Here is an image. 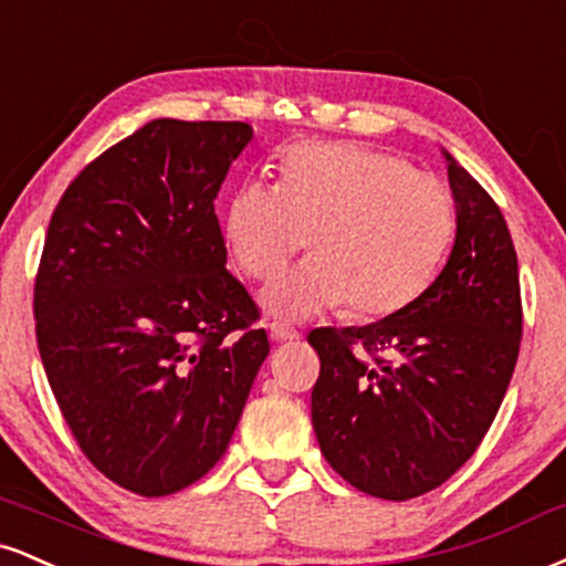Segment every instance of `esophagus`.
Returning a JSON list of instances; mask_svg holds the SVG:
<instances>
[{
  "mask_svg": "<svg viewBox=\"0 0 566 566\" xmlns=\"http://www.w3.org/2000/svg\"><path fill=\"white\" fill-rule=\"evenodd\" d=\"M269 329H271V337L279 339V343H290V339L301 337V332H297L295 326L287 324V322H274V324H269Z\"/></svg>",
  "mask_w": 566,
  "mask_h": 566,
  "instance_id": "obj_1",
  "label": "esophagus"
}]
</instances>
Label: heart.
<instances>
[{
    "instance_id": "1",
    "label": "heart",
    "mask_w": 566,
    "mask_h": 566,
    "mask_svg": "<svg viewBox=\"0 0 566 566\" xmlns=\"http://www.w3.org/2000/svg\"><path fill=\"white\" fill-rule=\"evenodd\" d=\"M453 237L440 179L353 142H303L282 181H244L229 197L223 240L248 276L271 279L305 244L316 255L261 292L271 316L305 322L350 303L387 316L430 284Z\"/></svg>"
}]
</instances>
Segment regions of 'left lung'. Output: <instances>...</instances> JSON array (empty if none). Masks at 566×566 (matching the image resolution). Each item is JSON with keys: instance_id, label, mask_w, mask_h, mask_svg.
Masks as SVG:
<instances>
[{"instance_id": "obj_1", "label": "left lung", "mask_w": 566, "mask_h": 566, "mask_svg": "<svg viewBox=\"0 0 566 566\" xmlns=\"http://www.w3.org/2000/svg\"><path fill=\"white\" fill-rule=\"evenodd\" d=\"M442 158L455 240L440 276L379 322L308 335L322 360L311 421L324 459L385 501L430 493L472 459L520 356L512 234L493 197L451 153L442 149ZM374 352H390L391 360Z\"/></svg>"}]
</instances>
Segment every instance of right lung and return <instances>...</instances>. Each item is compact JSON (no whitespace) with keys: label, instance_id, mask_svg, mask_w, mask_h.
Masks as SVG:
<instances>
[{"label":"right lung","instance_id":"obj_1","mask_svg":"<svg viewBox=\"0 0 566 566\" xmlns=\"http://www.w3.org/2000/svg\"><path fill=\"white\" fill-rule=\"evenodd\" d=\"M250 139L240 120H149L88 163L46 231V379L86 459L147 499L216 467L269 356L213 208Z\"/></svg>","mask_w":566,"mask_h":566}]
</instances>
